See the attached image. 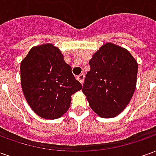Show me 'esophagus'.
Instances as JSON below:
<instances>
[{
	"mask_svg": "<svg viewBox=\"0 0 156 156\" xmlns=\"http://www.w3.org/2000/svg\"><path fill=\"white\" fill-rule=\"evenodd\" d=\"M84 78H85V75L83 73H82V74L78 75V77H77V79H78V81L81 83L82 84L83 83V81H84Z\"/></svg>",
	"mask_w": 156,
	"mask_h": 156,
	"instance_id": "1",
	"label": "esophagus"
}]
</instances>
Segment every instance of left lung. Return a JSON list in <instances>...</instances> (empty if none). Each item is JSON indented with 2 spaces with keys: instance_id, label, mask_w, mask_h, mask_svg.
<instances>
[{
  "instance_id": "1",
  "label": "left lung",
  "mask_w": 156,
  "mask_h": 156,
  "mask_svg": "<svg viewBox=\"0 0 156 156\" xmlns=\"http://www.w3.org/2000/svg\"><path fill=\"white\" fill-rule=\"evenodd\" d=\"M83 93L101 118H115L127 107L136 88L137 61L127 49L107 42L89 61Z\"/></svg>"
}]
</instances>
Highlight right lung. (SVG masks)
<instances>
[{"label": "right lung", "mask_w": 156, "mask_h": 156, "mask_svg": "<svg viewBox=\"0 0 156 156\" xmlns=\"http://www.w3.org/2000/svg\"><path fill=\"white\" fill-rule=\"evenodd\" d=\"M21 84L26 100L43 119H56L68 111L71 96L82 89L59 48L36 46L21 62Z\"/></svg>", "instance_id": "add662e5"}]
</instances>
